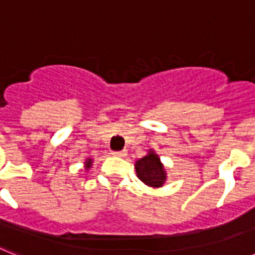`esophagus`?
Returning a JSON list of instances; mask_svg holds the SVG:
<instances>
[{
    "instance_id": "1",
    "label": "esophagus",
    "mask_w": 255,
    "mask_h": 255,
    "mask_svg": "<svg viewBox=\"0 0 255 255\" xmlns=\"http://www.w3.org/2000/svg\"><path fill=\"white\" fill-rule=\"evenodd\" d=\"M111 154H113L114 157H119V158H123V157H126V154H127V153H126V150H122V152H113Z\"/></svg>"
}]
</instances>
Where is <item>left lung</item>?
Masks as SVG:
<instances>
[{
	"instance_id": "obj_1",
	"label": "left lung",
	"mask_w": 255,
	"mask_h": 255,
	"mask_svg": "<svg viewBox=\"0 0 255 255\" xmlns=\"http://www.w3.org/2000/svg\"><path fill=\"white\" fill-rule=\"evenodd\" d=\"M136 174L144 185L152 188H160L166 182V170L161 158L153 149H149L145 156L134 163Z\"/></svg>"
}]
</instances>
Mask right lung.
<instances>
[{"instance_id":"right-lung-1","label":"right lung","mask_w":255,"mask_h":255,"mask_svg":"<svg viewBox=\"0 0 255 255\" xmlns=\"http://www.w3.org/2000/svg\"><path fill=\"white\" fill-rule=\"evenodd\" d=\"M93 162H94V160H93V158H90V157H88V158H86V160H85V162H84L85 170H86V171L90 170V169H92V166H93Z\"/></svg>"}]
</instances>
